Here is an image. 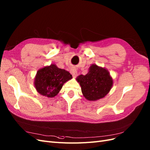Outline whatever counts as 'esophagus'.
Returning a JSON list of instances; mask_svg holds the SVG:
<instances>
[{
    "label": "esophagus",
    "instance_id": "1",
    "mask_svg": "<svg viewBox=\"0 0 150 150\" xmlns=\"http://www.w3.org/2000/svg\"><path fill=\"white\" fill-rule=\"evenodd\" d=\"M70 73L72 75L73 77H76L77 76V71H76L75 68H72V69L70 70Z\"/></svg>",
    "mask_w": 150,
    "mask_h": 150
}]
</instances>
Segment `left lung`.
Returning <instances> with one entry per match:
<instances>
[{
  "instance_id": "obj_1",
  "label": "left lung",
  "mask_w": 150,
  "mask_h": 150,
  "mask_svg": "<svg viewBox=\"0 0 150 150\" xmlns=\"http://www.w3.org/2000/svg\"><path fill=\"white\" fill-rule=\"evenodd\" d=\"M83 96L88 100H96L104 97L112 86L113 81L105 68L92 65L88 74L80 75L77 79Z\"/></svg>"
}]
</instances>
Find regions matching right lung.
<instances>
[{
    "label": "right lung",
    "mask_w": 150,
    "mask_h": 150,
    "mask_svg": "<svg viewBox=\"0 0 150 150\" xmlns=\"http://www.w3.org/2000/svg\"><path fill=\"white\" fill-rule=\"evenodd\" d=\"M71 78L72 75L68 71L52 64L38 71L35 85L42 96L53 97L60 91L63 83Z\"/></svg>",
    "instance_id": "1"
}]
</instances>
